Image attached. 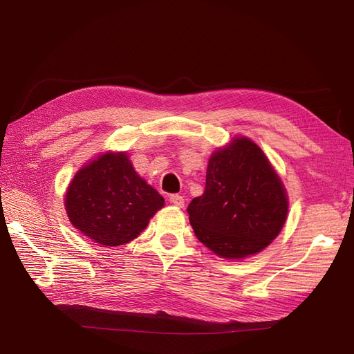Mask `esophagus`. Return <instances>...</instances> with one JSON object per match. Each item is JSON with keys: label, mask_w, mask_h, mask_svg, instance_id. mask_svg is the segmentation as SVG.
<instances>
[{"label": "esophagus", "mask_w": 354, "mask_h": 354, "mask_svg": "<svg viewBox=\"0 0 354 354\" xmlns=\"http://www.w3.org/2000/svg\"><path fill=\"white\" fill-rule=\"evenodd\" d=\"M169 202L173 203V205L180 207V208L185 207V199H183V196H180V195H171Z\"/></svg>", "instance_id": "34e87169"}]
</instances>
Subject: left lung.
<instances>
[{
  "label": "left lung",
  "instance_id": "1",
  "mask_svg": "<svg viewBox=\"0 0 354 354\" xmlns=\"http://www.w3.org/2000/svg\"><path fill=\"white\" fill-rule=\"evenodd\" d=\"M196 238L223 259L263 251L282 230L288 196L270 160L236 137L208 160L205 190L187 207Z\"/></svg>",
  "mask_w": 354,
  "mask_h": 354
}]
</instances>
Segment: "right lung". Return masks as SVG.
Listing matches in <instances>:
<instances>
[{
    "label": "right lung",
    "instance_id": "obj_1",
    "mask_svg": "<svg viewBox=\"0 0 354 354\" xmlns=\"http://www.w3.org/2000/svg\"><path fill=\"white\" fill-rule=\"evenodd\" d=\"M164 207L125 152H106L84 165L66 190L65 208L84 236L104 246L131 242Z\"/></svg>",
    "mask_w": 354,
    "mask_h": 354
}]
</instances>
